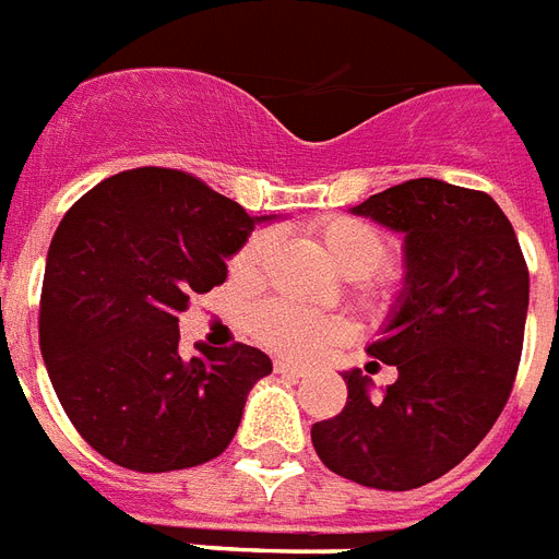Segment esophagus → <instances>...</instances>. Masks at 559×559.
<instances>
[{"mask_svg": "<svg viewBox=\"0 0 559 559\" xmlns=\"http://www.w3.org/2000/svg\"><path fill=\"white\" fill-rule=\"evenodd\" d=\"M274 369H276V372H280V374H292V378H300V374H304V369H300V366H297V364H288V360H276Z\"/></svg>", "mask_w": 559, "mask_h": 559, "instance_id": "1", "label": "esophagus"}]
</instances>
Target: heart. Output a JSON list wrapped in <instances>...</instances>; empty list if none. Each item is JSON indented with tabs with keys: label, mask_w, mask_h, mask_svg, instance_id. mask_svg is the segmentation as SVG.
<instances>
[{
	"label": "heart",
	"mask_w": 559,
	"mask_h": 559,
	"mask_svg": "<svg viewBox=\"0 0 559 559\" xmlns=\"http://www.w3.org/2000/svg\"><path fill=\"white\" fill-rule=\"evenodd\" d=\"M274 240L276 235L267 229L255 231L243 240L240 250L231 255V276L240 283L259 280ZM319 240L330 259L336 262V267L352 280L374 274L390 255V243L384 235L364 219L354 217L324 219L319 226ZM250 333L271 352L295 357V360H309V357H319L348 340L352 324L340 316L312 312V309L295 307L285 300H267L250 312Z\"/></svg>",
	"instance_id": "b5f03b06"
}]
</instances>
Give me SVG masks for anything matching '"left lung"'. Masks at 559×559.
<instances>
[{"instance_id":"obj_1","label":"left lung","mask_w":559,"mask_h":559,"mask_svg":"<svg viewBox=\"0 0 559 559\" xmlns=\"http://www.w3.org/2000/svg\"><path fill=\"white\" fill-rule=\"evenodd\" d=\"M352 214L405 238L402 292L369 345L399 378L374 390L360 369L342 372L348 402L312 426V447L333 474L408 491L467 459L500 417L519 372L531 276L512 223L479 190L414 178Z\"/></svg>"}]
</instances>
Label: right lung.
Wrapping results in <instances>:
<instances>
[{"label":"right lung","mask_w":559,"mask_h":559,"mask_svg":"<svg viewBox=\"0 0 559 559\" xmlns=\"http://www.w3.org/2000/svg\"><path fill=\"white\" fill-rule=\"evenodd\" d=\"M250 217L193 175L142 166L64 214L40 292V354L64 414L104 459L166 474L229 447L271 357L252 345L178 352L190 297L226 283Z\"/></svg>","instance_id":"right-lung-1"}]
</instances>
